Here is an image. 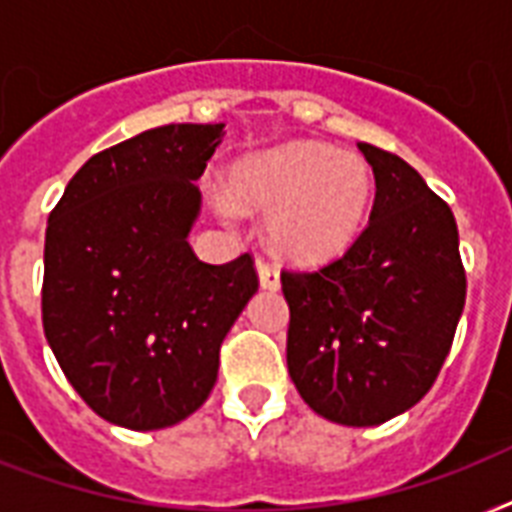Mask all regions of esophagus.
<instances>
[{
	"label": "esophagus",
	"mask_w": 512,
	"mask_h": 512,
	"mask_svg": "<svg viewBox=\"0 0 512 512\" xmlns=\"http://www.w3.org/2000/svg\"><path fill=\"white\" fill-rule=\"evenodd\" d=\"M255 268H257V276H260V287L279 289L281 276H279V268H276V265H271L268 260H263V257H257Z\"/></svg>",
	"instance_id": "34e87169"
}]
</instances>
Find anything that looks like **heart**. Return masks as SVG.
<instances>
[{"label": "heart", "mask_w": 512, "mask_h": 512, "mask_svg": "<svg viewBox=\"0 0 512 512\" xmlns=\"http://www.w3.org/2000/svg\"><path fill=\"white\" fill-rule=\"evenodd\" d=\"M372 193V170L361 156L311 140L252 154L231 172V199L271 212L268 233L276 252L305 265L335 260L356 244Z\"/></svg>", "instance_id": "1"}]
</instances>
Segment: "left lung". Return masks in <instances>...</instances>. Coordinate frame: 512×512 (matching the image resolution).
<instances>
[{"mask_svg": "<svg viewBox=\"0 0 512 512\" xmlns=\"http://www.w3.org/2000/svg\"><path fill=\"white\" fill-rule=\"evenodd\" d=\"M374 204L356 244L313 273H281L287 366L324 420L369 428L412 409L436 382L465 308L452 209L396 154L358 143Z\"/></svg>", "mask_w": 512, "mask_h": 512, "instance_id": "1", "label": "left lung"}]
</instances>
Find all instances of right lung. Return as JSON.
Returning <instances> with one entry per match:
<instances>
[{"label":"right lung","instance_id":"right-lung-1","mask_svg":"<svg viewBox=\"0 0 512 512\" xmlns=\"http://www.w3.org/2000/svg\"><path fill=\"white\" fill-rule=\"evenodd\" d=\"M225 124H167L71 177L44 236V337L103 420L162 430L217 382L220 345L257 292L252 257L201 263L188 233Z\"/></svg>","mask_w":512,"mask_h":512}]
</instances>
